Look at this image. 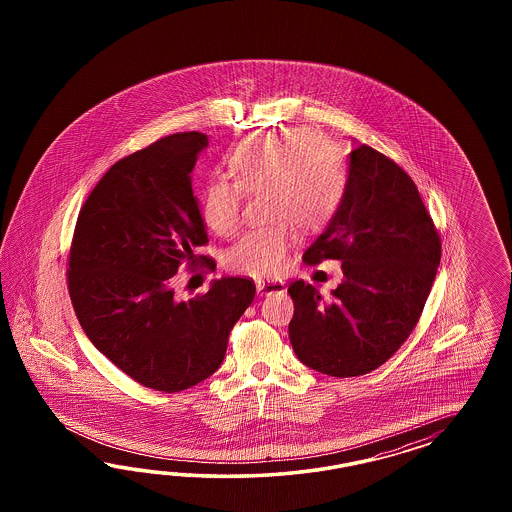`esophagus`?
Returning <instances> with one entry per match:
<instances>
[{
  "label": "esophagus",
  "instance_id": "obj_1",
  "mask_svg": "<svg viewBox=\"0 0 512 512\" xmlns=\"http://www.w3.org/2000/svg\"><path fill=\"white\" fill-rule=\"evenodd\" d=\"M283 291H285V281L283 279H259L257 281V293L261 296L283 293Z\"/></svg>",
  "mask_w": 512,
  "mask_h": 512
}]
</instances>
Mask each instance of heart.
<instances>
[{"instance_id":"heart-1","label":"heart","mask_w":512,"mask_h":512,"mask_svg":"<svg viewBox=\"0 0 512 512\" xmlns=\"http://www.w3.org/2000/svg\"><path fill=\"white\" fill-rule=\"evenodd\" d=\"M233 178L212 180L202 195V219L231 236L242 221L246 193H264L272 225L251 229L227 251L231 272L251 278L278 274L302 233L323 229L338 214L347 191V171L332 146L308 129H285L244 140L229 157Z\"/></svg>"}]
</instances>
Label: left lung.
<instances>
[{"mask_svg":"<svg viewBox=\"0 0 512 512\" xmlns=\"http://www.w3.org/2000/svg\"><path fill=\"white\" fill-rule=\"evenodd\" d=\"M302 259H338L343 281L328 300L302 279L289 285L295 355L315 372L357 377L385 364L419 323L441 238L409 174L360 144L338 214Z\"/></svg>","mask_w":512,"mask_h":512,"instance_id":"left-lung-1","label":"left lung"}]
</instances>
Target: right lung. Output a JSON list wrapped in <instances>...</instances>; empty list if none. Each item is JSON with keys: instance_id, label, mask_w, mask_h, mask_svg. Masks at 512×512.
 Wrapping results in <instances>:
<instances>
[{"instance_id": "1", "label": "right lung", "mask_w": 512, "mask_h": 512, "mask_svg": "<svg viewBox=\"0 0 512 512\" xmlns=\"http://www.w3.org/2000/svg\"><path fill=\"white\" fill-rule=\"evenodd\" d=\"M208 137L176 133L114 163L78 214L67 283L78 323L142 387L180 392L221 366L255 283L221 278L189 302L172 276L208 242L191 171ZM204 268L216 263L208 257Z\"/></svg>"}]
</instances>
